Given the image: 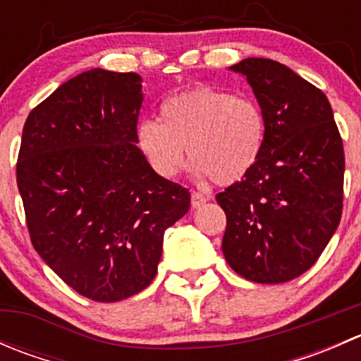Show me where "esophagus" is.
<instances>
[{
  "instance_id": "obj_1",
  "label": "esophagus",
  "mask_w": 361,
  "mask_h": 361,
  "mask_svg": "<svg viewBox=\"0 0 361 361\" xmlns=\"http://www.w3.org/2000/svg\"><path fill=\"white\" fill-rule=\"evenodd\" d=\"M192 207H201L202 204L207 202L206 195H202L201 192H192Z\"/></svg>"
}]
</instances>
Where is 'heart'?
Here are the masks:
<instances>
[{
  "label": "heart",
  "mask_w": 361,
  "mask_h": 361,
  "mask_svg": "<svg viewBox=\"0 0 361 361\" xmlns=\"http://www.w3.org/2000/svg\"><path fill=\"white\" fill-rule=\"evenodd\" d=\"M159 116L137 123L136 145L162 178H173L188 152L199 178L232 185L250 173L264 150L265 116L248 96L199 85L167 97Z\"/></svg>",
  "instance_id": "1"
}]
</instances>
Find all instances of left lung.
<instances>
[{"label":"left lung","mask_w":361,"mask_h":361,"mask_svg":"<svg viewBox=\"0 0 361 361\" xmlns=\"http://www.w3.org/2000/svg\"><path fill=\"white\" fill-rule=\"evenodd\" d=\"M228 69L250 83L265 141L250 173L216 195L227 214L221 250L248 281H292L312 267L341 221V134L325 94L285 64L248 57Z\"/></svg>","instance_id":"1"}]
</instances>
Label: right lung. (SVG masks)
<instances>
[{"instance_id":"add662e5","label":"right lung","mask_w":361,"mask_h":361,"mask_svg":"<svg viewBox=\"0 0 361 361\" xmlns=\"http://www.w3.org/2000/svg\"><path fill=\"white\" fill-rule=\"evenodd\" d=\"M141 76L94 68L57 87L24 123L17 187L35 250L96 302L140 293L157 274L164 232L190 192L136 147Z\"/></svg>"}]
</instances>
